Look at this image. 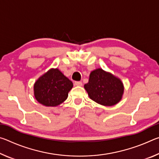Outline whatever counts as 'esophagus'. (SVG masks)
<instances>
[{"instance_id": "34e87169", "label": "esophagus", "mask_w": 159, "mask_h": 159, "mask_svg": "<svg viewBox=\"0 0 159 159\" xmlns=\"http://www.w3.org/2000/svg\"><path fill=\"white\" fill-rule=\"evenodd\" d=\"M74 84H75V85H76V86H81L83 85V83H82L81 81H75Z\"/></svg>"}]
</instances>
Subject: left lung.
Returning a JSON list of instances; mask_svg holds the SVG:
<instances>
[{
  "label": "left lung",
  "instance_id": "obj_1",
  "mask_svg": "<svg viewBox=\"0 0 159 159\" xmlns=\"http://www.w3.org/2000/svg\"><path fill=\"white\" fill-rule=\"evenodd\" d=\"M84 88L91 99L108 107L118 103L124 91L121 80L100 68L91 72L88 83L84 85Z\"/></svg>",
  "mask_w": 159,
  "mask_h": 159
}]
</instances>
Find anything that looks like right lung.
<instances>
[{
    "label": "right lung",
    "instance_id": "obj_1",
    "mask_svg": "<svg viewBox=\"0 0 159 159\" xmlns=\"http://www.w3.org/2000/svg\"><path fill=\"white\" fill-rule=\"evenodd\" d=\"M73 83L58 69H51L38 79L34 86L36 100L46 107H56L66 99Z\"/></svg>",
    "mask_w": 159,
    "mask_h": 159
}]
</instances>
